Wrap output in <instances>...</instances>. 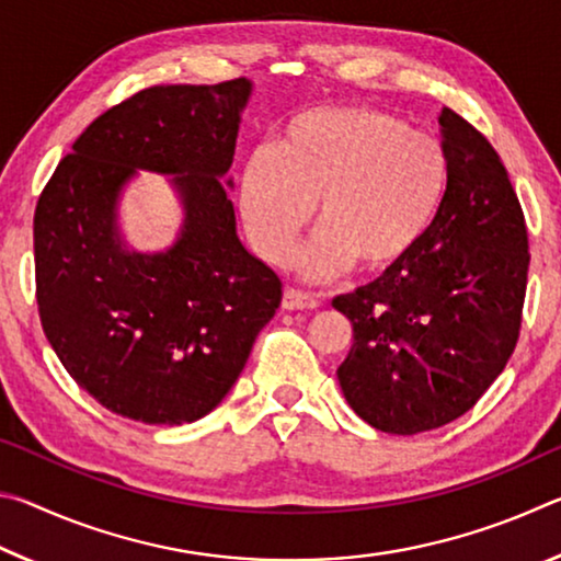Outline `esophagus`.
Here are the masks:
<instances>
[{"instance_id":"esophagus-1","label":"esophagus","mask_w":561,"mask_h":561,"mask_svg":"<svg viewBox=\"0 0 561 561\" xmlns=\"http://www.w3.org/2000/svg\"><path fill=\"white\" fill-rule=\"evenodd\" d=\"M319 301L311 297V294L301 291V289H294L287 287L284 289V297H282V309L287 311H297V309H317Z\"/></svg>"}]
</instances>
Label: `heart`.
Instances as JSON below:
<instances>
[{
	"label": "heart",
	"mask_w": 561,
	"mask_h": 561,
	"mask_svg": "<svg viewBox=\"0 0 561 561\" xmlns=\"http://www.w3.org/2000/svg\"><path fill=\"white\" fill-rule=\"evenodd\" d=\"M450 158L438 138L371 106H317L282 128L277 150L244 168L242 215L262 257L282 260L319 203L321 230L304 252L311 277L396 272L438 225Z\"/></svg>",
	"instance_id": "b5f03b06"
}]
</instances>
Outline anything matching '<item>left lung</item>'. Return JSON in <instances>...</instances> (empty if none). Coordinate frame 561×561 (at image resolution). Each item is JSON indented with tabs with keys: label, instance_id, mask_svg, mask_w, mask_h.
Segmentation results:
<instances>
[{
	"label": "left lung",
	"instance_id": "8db88e82",
	"mask_svg": "<svg viewBox=\"0 0 561 561\" xmlns=\"http://www.w3.org/2000/svg\"><path fill=\"white\" fill-rule=\"evenodd\" d=\"M450 193L411 260L334 309L354 327L339 366L348 405L376 431L440 428L480 401L517 346L529 242L495 148L450 108L440 113Z\"/></svg>",
	"mask_w": 561,
	"mask_h": 561
}]
</instances>
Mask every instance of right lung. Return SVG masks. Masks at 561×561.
I'll use <instances>...</instances> for the list:
<instances>
[{
    "label": "right lung",
    "instance_id": "add662e5",
    "mask_svg": "<svg viewBox=\"0 0 561 561\" xmlns=\"http://www.w3.org/2000/svg\"><path fill=\"white\" fill-rule=\"evenodd\" d=\"M252 83L150 87L91 123L34 213L44 334L83 391L130 421L183 425L213 411L282 301V282L237 237L227 197ZM175 174L186 222L165 253L138 255L115 227L135 168Z\"/></svg>",
    "mask_w": 561,
    "mask_h": 561
}]
</instances>
